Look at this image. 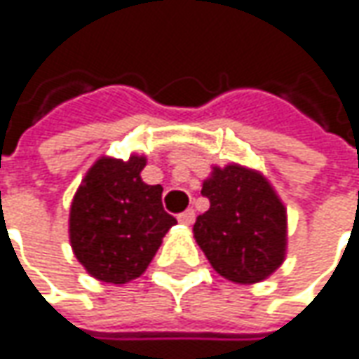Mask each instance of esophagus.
<instances>
[{
    "instance_id": "obj_1",
    "label": "esophagus",
    "mask_w": 359,
    "mask_h": 359,
    "mask_svg": "<svg viewBox=\"0 0 359 359\" xmlns=\"http://www.w3.org/2000/svg\"><path fill=\"white\" fill-rule=\"evenodd\" d=\"M194 218H196V212H194V210H186V212H182V214L177 216V220L186 226L191 224V222H194Z\"/></svg>"
}]
</instances>
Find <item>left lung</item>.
Returning <instances> with one entry per match:
<instances>
[{
  "label": "left lung",
  "instance_id": "left-lung-1",
  "mask_svg": "<svg viewBox=\"0 0 359 359\" xmlns=\"http://www.w3.org/2000/svg\"><path fill=\"white\" fill-rule=\"evenodd\" d=\"M208 212L194 224V238L218 275L238 285L271 277L287 252V210L269 180L230 163L214 168L202 186Z\"/></svg>",
  "mask_w": 359,
  "mask_h": 359
}]
</instances>
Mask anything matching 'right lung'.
Listing matches in <instances>:
<instances>
[{"instance_id":"obj_1","label":"right lung","mask_w":359,"mask_h":359,"mask_svg":"<svg viewBox=\"0 0 359 359\" xmlns=\"http://www.w3.org/2000/svg\"><path fill=\"white\" fill-rule=\"evenodd\" d=\"M147 159L100 157L70 206V244L90 277L123 285L141 277L177 220L163 210L161 186H147Z\"/></svg>"}]
</instances>
